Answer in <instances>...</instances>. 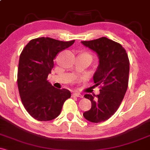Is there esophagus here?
<instances>
[{"instance_id":"34e87169","label":"esophagus","mask_w":150,"mask_h":150,"mask_svg":"<svg viewBox=\"0 0 150 150\" xmlns=\"http://www.w3.org/2000/svg\"><path fill=\"white\" fill-rule=\"evenodd\" d=\"M72 96H74V97H78V98H83V96H82L81 94L78 93H74L72 94Z\"/></svg>"}]
</instances>
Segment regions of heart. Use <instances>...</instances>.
Listing matches in <instances>:
<instances>
[{"mask_svg":"<svg viewBox=\"0 0 150 150\" xmlns=\"http://www.w3.org/2000/svg\"><path fill=\"white\" fill-rule=\"evenodd\" d=\"M89 55H90V56H91V54H89Z\"/></svg>","mask_w":150,"mask_h":150,"instance_id":"b5f03b06","label":"heart"}]
</instances>
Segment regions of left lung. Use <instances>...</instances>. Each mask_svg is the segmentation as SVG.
Here are the masks:
<instances>
[{"mask_svg":"<svg viewBox=\"0 0 150 150\" xmlns=\"http://www.w3.org/2000/svg\"><path fill=\"white\" fill-rule=\"evenodd\" d=\"M82 44L95 51L99 65L93 75V81L100 88V93L86 94L91 101V110L83 113L88 121L100 123L108 120L120 106L129 83V60L127 52L119 43L106 37Z\"/></svg>","mask_w":150,"mask_h":150,"instance_id":"8db88e82","label":"left lung"}]
</instances>
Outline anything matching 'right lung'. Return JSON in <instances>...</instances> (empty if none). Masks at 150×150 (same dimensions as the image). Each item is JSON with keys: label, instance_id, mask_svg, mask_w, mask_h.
<instances>
[{"label": "right lung", "instance_id": "add662e5", "mask_svg": "<svg viewBox=\"0 0 150 150\" xmlns=\"http://www.w3.org/2000/svg\"><path fill=\"white\" fill-rule=\"evenodd\" d=\"M74 42L37 38L31 39L20 54L17 75L19 95L27 112L38 121L57 117L64 101L70 98V91L55 88L47 79L56 55Z\"/></svg>", "mask_w": 150, "mask_h": 150}]
</instances>
